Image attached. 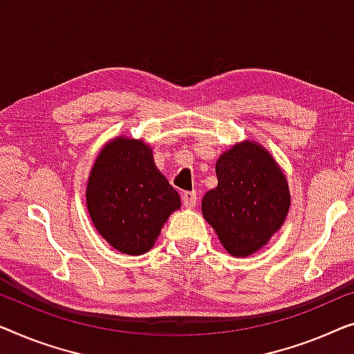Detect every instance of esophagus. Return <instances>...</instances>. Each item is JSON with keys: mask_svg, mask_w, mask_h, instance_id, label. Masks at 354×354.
Masks as SVG:
<instances>
[{"mask_svg": "<svg viewBox=\"0 0 354 354\" xmlns=\"http://www.w3.org/2000/svg\"><path fill=\"white\" fill-rule=\"evenodd\" d=\"M183 203H184V207L194 208V207H196V203H197V194L194 191L192 192L191 191L184 192L183 194Z\"/></svg>", "mask_w": 354, "mask_h": 354, "instance_id": "obj_1", "label": "esophagus"}]
</instances>
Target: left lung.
<instances>
[{"mask_svg": "<svg viewBox=\"0 0 354 354\" xmlns=\"http://www.w3.org/2000/svg\"><path fill=\"white\" fill-rule=\"evenodd\" d=\"M218 186L202 198V215L225 250L248 257L282 227L290 191L270 151L252 139L231 146L216 160Z\"/></svg>", "mask_w": 354, "mask_h": 354, "instance_id": "8db88e82", "label": "left lung"}]
</instances>
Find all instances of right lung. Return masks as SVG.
<instances>
[{
  "label": "right lung",
  "mask_w": 354,
  "mask_h": 354,
  "mask_svg": "<svg viewBox=\"0 0 354 354\" xmlns=\"http://www.w3.org/2000/svg\"><path fill=\"white\" fill-rule=\"evenodd\" d=\"M181 198L142 139L115 136L97 153L86 184V208L104 241L125 255H142Z\"/></svg>",
  "instance_id": "add662e5"
}]
</instances>
